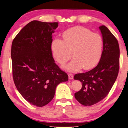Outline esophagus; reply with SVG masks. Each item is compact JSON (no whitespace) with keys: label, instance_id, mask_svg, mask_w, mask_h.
<instances>
[{"label":"esophagus","instance_id":"1","mask_svg":"<svg viewBox=\"0 0 128 128\" xmlns=\"http://www.w3.org/2000/svg\"><path fill=\"white\" fill-rule=\"evenodd\" d=\"M68 78L70 80H72L74 78V75L72 74H68Z\"/></svg>","mask_w":128,"mask_h":128}]
</instances>
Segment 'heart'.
Masks as SVG:
<instances>
[{"label":"heart","instance_id":"1","mask_svg":"<svg viewBox=\"0 0 128 128\" xmlns=\"http://www.w3.org/2000/svg\"><path fill=\"white\" fill-rule=\"evenodd\" d=\"M62 38L63 40H53L50 48L54 59L61 64H66L72 56L74 58L66 66L68 70L76 72L82 67L90 70L100 61L103 39L99 33L83 26H74L64 31Z\"/></svg>","mask_w":128,"mask_h":128}]
</instances>
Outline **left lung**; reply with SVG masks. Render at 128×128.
Listing matches in <instances>:
<instances>
[{
	"label": "left lung",
	"instance_id": "left-lung-1",
	"mask_svg": "<svg viewBox=\"0 0 128 128\" xmlns=\"http://www.w3.org/2000/svg\"><path fill=\"white\" fill-rule=\"evenodd\" d=\"M103 39L102 57L95 68L76 74L74 78L82 82V88L74 94L76 99L84 106L102 101L109 94L119 70L120 50L118 40L106 26H99Z\"/></svg>",
	"mask_w": 128,
	"mask_h": 128
}]
</instances>
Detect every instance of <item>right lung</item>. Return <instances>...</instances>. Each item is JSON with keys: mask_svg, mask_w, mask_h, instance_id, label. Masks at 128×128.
Returning a JSON list of instances; mask_svg holds the SVG:
<instances>
[{"mask_svg": "<svg viewBox=\"0 0 128 128\" xmlns=\"http://www.w3.org/2000/svg\"><path fill=\"white\" fill-rule=\"evenodd\" d=\"M58 24L33 20L22 29L12 44L14 84L26 100L38 107L48 104L57 86L68 80L55 64L50 48Z\"/></svg>", "mask_w": 128, "mask_h": 128, "instance_id": "add662e5", "label": "right lung"}]
</instances>
